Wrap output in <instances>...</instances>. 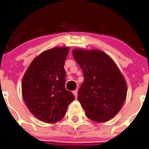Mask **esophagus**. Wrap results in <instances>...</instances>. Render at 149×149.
<instances>
[{
	"label": "esophagus",
	"mask_w": 149,
	"mask_h": 149,
	"mask_svg": "<svg viewBox=\"0 0 149 149\" xmlns=\"http://www.w3.org/2000/svg\"><path fill=\"white\" fill-rule=\"evenodd\" d=\"M73 95H74V96L76 97V98H77V96H78V90H74V91H73Z\"/></svg>",
	"instance_id": "esophagus-1"
}]
</instances>
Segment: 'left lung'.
Segmentation results:
<instances>
[{"mask_svg": "<svg viewBox=\"0 0 149 149\" xmlns=\"http://www.w3.org/2000/svg\"><path fill=\"white\" fill-rule=\"evenodd\" d=\"M72 53L84 77L78 92V101L89 119L98 123L108 121L118 113L126 100L124 76L104 51L78 48Z\"/></svg>", "mask_w": 149, "mask_h": 149, "instance_id": "obj_1", "label": "left lung"}]
</instances>
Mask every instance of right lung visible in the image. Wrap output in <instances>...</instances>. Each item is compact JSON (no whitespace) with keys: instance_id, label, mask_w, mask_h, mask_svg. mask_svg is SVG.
Returning a JSON list of instances; mask_svg holds the SVG:
<instances>
[{"instance_id":"1","label":"right lung","mask_w":149,"mask_h":149,"mask_svg":"<svg viewBox=\"0 0 149 149\" xmlns=\"http://www.w3.org/2000/svg\"><path fill=\"white\" fill-rule=\"evenodd\" d=\"M69 47H55L43 51L31 62L22 81V95L34 117L54 123L63 118L74 100L65 88L64 65Z\"/></svg>"}]
</instances>
